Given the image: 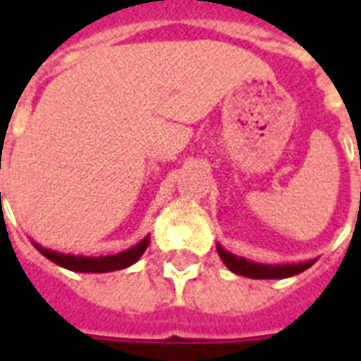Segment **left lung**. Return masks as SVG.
Instances as JSON below:
<instances>
[{
    "label": "left lung",
    "mask_w": 361,
    "mask_h": 361,
    "mask_svg": "<svg viewBox=\"0 0 361 361\" xmlns=\"http://www.w3.org/2000/svg\"><path fill=\"white\" fill-rule=\"evenodd\" d=\"M219 255L230 271L235 272V274H242V276H247V279H288V276L300 274V272L313 265V261L298 263V265H261V263H251V261L243 257H235L232 253H228L226 250H222L220 245Z\"/></svg>",
    "instance_id": "obj_1"
}]
</instances>
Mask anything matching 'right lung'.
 Masks as SVG:
<instances>
[{
	"label": "right lung",
	"mask_w": 361,
	"mask_h": 361,
	"mask_svg": "<svg viewBox=\"0 0 361 361\" xmlns=\"http://www.w3.org/2000/svg\"><path fill=\"white\" fill-rule=\"evenodd\" d=\"M38 251L44 257L50 259L51 263L69 269L75 272H110L126 269V267L133 265L135 261H139L145 250L149 247V238H145L141 243H137L135 247L127 251H121L118 255H106V257H81V255H63L58 251L44 250L40 245H36Z\"/></svg>",
	"instance_id": "add662e5"
}]
</instances>
